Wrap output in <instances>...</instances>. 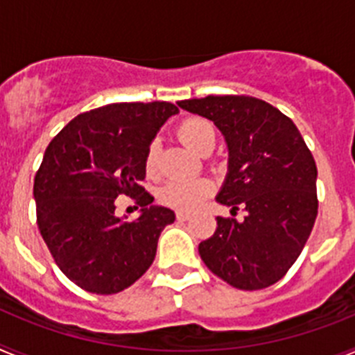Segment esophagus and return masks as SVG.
<instances>
[{
	"mask_svg": "<svg viewBox=\"0 0 355 355\" xmlns=\"http://www.w3.org/2000/svg\"><path fill=\"white\" fill-rule=\"evenodd\" d=\"M175 218H178L180 222H184V220H188V218H190V213L178 211V213H175Z\"/></svg>",
	"mask_w": 355,
	"mask_h": 355,
	"instance_id": "esophagus-1",
	"label": "esophagus"
}]
</instances>
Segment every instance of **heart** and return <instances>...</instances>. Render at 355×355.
I'll list each match as a JSON object with an SVG mask.
<instances>
[{
  "instance_id": "heart-1",
  "label": "heart",
  "mask_w": 355,
  "mask_h": 355,
  "mask_svg": "<svg viewBox=\"0 0 355 355\" xmlns=\"http://www.w3.org/2000/svg\"><path fill=\"white\" fill-rule=\"evenodd\" d=\"M178 137L188 149L196 150L197 155L206 149H213L216 140V130L208 119L190 117L178 126ZM159 144L156 140L149 144L144 159V168L147 175H156L158 172ZM213 184L206 178H193V180H172L167 181L158 190V200L167 208L178 211H192L211 193Z\"/></svg>"
}]
</instances>
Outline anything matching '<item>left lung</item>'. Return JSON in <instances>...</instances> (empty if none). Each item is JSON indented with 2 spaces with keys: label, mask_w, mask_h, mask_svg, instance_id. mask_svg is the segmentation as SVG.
<instances>
[{
  "label": "left lung",
  "mask_w": 355,
  "mask_h": 355,
  "mask_svg": "<svg viewBox=\"0 0 355 355\" xmlns=\"http://www.w3.org/2000/svg\"><path fill=\"white\" fill-rule=\"evenodd\" d=\"M180 108L208 119L227 144V174L216 202L243 220L216 216L200 241L209 270L238 290H263L283 277L302 252L318 213L316 165L291 119L249 96L184 99Z\"/></svg>",
  "instance_id": "1"
}]
</instances>
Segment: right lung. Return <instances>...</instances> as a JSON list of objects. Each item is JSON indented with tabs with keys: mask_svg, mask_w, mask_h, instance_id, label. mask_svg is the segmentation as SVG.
<instances>
[{
	"mask_svg": "<svg viewBox=\"0 0 355 355\" xmlns=\"http://www.w3.org/2000/svg\"><path fill=\"white\" fill-rule=\"evenodd\" d=\"M175 114L167 101L112 103L72 119L44 153L33 183L37 224L60 270L90 293H119L142 277L175 220L140 187L147 147ZM119 195L137 200V221L114 216Z\"/></svg>",
	"mask_w": 355,
	"mask_h": 355,
	"instance_id": "right-lung-1",
	"label": "right lung"
}]
</instances>
